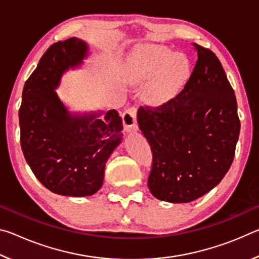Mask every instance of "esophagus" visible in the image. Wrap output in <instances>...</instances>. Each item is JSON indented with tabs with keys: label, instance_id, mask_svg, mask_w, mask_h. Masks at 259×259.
I'll use <instances>...</instances> for the list:
<instances>
[{
	"label": "esophagus",
	"instance_id": "esophagus-1",
	"mask_svg": "<svg viewBox=\"0 0 259 259\" xmlns=\"http://www.w3.org/2000/svg\"><path fill=\"white\" fill-rule=\"evenodd\" d=\"M122 121H123V125L125 131L128 133H134V131L138 130L137 124V109L136 107H130L122 114Z\"/></svg>",
	"mask_w": 259,
	"mask_h": 259
}]
</instances>
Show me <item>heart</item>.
I'll list each match as a JSON object with an SVG mask.
<instances>
[{"label":"heart","instance_id":"heart-1","mask_svg":"<svg viewBox=\"0 0 259 259\" xmlns=\"http://www.w3.org/2000/svg\"><path fill=\"white\" fill-rule=\"evenodd\" d=\"M135 80L153 78L146 93L152 106H163L181 93L191 75V65L185 56L163 47L143 46L131 57Z\"/></svg>","mask_w":259,"mask_h":259}]
</instances>
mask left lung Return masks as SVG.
<instances>
[{"label": "left lung", "instance_id": "1", "mask_svg": "<svg viewBox=\"0 0 259 259\" xmlns=\"http://www.w3.org/2000/svg\"><path fill=\"white\" fill-rule=\"evenodd\" d=\"M198 60L171 102L140 107L138 124L153 153L148 188L156 199L187 203L217 186L233 162L238 105L221 61L194 45Z\"/></svg>", "mask_w": 259, "mask_h": 259}]
</instances>
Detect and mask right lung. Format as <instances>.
<instances>
[{
  "mask_svg": "<svg viewBox=\"0 0 259 259\" xmlns=\"http://www.w3.org/2000/svg\"><path fill=\"white\" fill-rule=\"evenodd\" d=\"M88 55L81 38L54 43L26 81L19 109L21 150L35 177L56 194L77 198L100 190L105 164L123 136L115 109L71 112L56 93L64 73Z\"/></svg>",
  "mask_w": 259,
  "mask_h": 259,
  "instance_id": "right-lung-1",
  "label": "right lung"
}]
</instances>
